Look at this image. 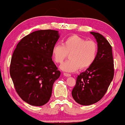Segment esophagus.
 Returning a JSON list of instances; mask_svg holds the SVG:
<instances>
[{
  "label": "esophagus",
  "mask_w": 125,
  "mask_h": 125,
  "mask_svg": "<svg viewBox=\"0 0 125 125\" xmlns=\"http://www.w3.org/2000/svg\"><path fill=\"white\" fill-rule=\"evenodd\" d=\"M63 74L64 76H67V77H70L71 76V74L70 73H63Z\"/></svg>",
  "instance_id": "34e87169"
}]
</instances>
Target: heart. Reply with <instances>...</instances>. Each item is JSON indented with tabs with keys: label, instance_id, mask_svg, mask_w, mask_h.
Returning <instances> with one entry per match:
<instances>
[{
	"label": "heart",
	"instance_id": "b5f03b06",
	"mask_svg": "<svg viewBox=\"0 0 125 125\" xmlns=\"http://www.w3.org/2000/svg\"><path fill=\"white\" fill-rule=\"evenodd\" d=\"M69 54L68 61L61 66L62 71L73 72L79 68L89 67L95 61L97 54V44L93 41H86L77 35H71L53 47L52 55L57 63H61Z\"/></svg>",
	"mask_w": 125,
	"mask_h": 125
}]
</instances>
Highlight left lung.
<instances>
[{
    "label": "left lung",
    "instance_id": "8db88e82",
    "mask_svg": "<svg viewBox=\"0 0 125 125\" xmlns=\"http://www.w3.org/2000/svg\"><path fill=\"white\" fill-rule=\"evenodd\" d=\"M97 43L95 61L76 78L72 92L74 100L82 105H90L101 99L109 86L114 76L112 48L104 36L90 32Z\"/></svg>",
    "mask_w": 125,
    "mask_h": 125
}]
</instances>
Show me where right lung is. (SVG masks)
Listing matches in <instances>:
<instances>
[{
  "mask_svg": "<svg viewBox=\"0 0 125 125\" xmlns=\"http://www.w3.org/2000/svg\"><path fill=\"white\" fill-rule=\"evenodd\" d=\"M59 36L53 30L33 31L21 39L13 52L10 74L19 96L31 105L48 103L54 82L61 75L52 58Z\"/></svg>",
  "mask_w": 125,
  "mask_h": 125,
  "instance_id": "add662e5",
  "label": "right lung"
}]
</instances>
